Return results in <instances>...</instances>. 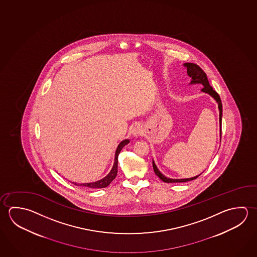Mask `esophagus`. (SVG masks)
I'll use <instances>...</instances> for the list:
<instances>
[{
  "mask_svg": "<svg viewBox=\"0 0 257 257\" xmlns=\"http://www.w3.org/2000/svg\"><path fill=\"white\" fill-rule=\"evenodd\" d=\"M133 135H134V136H135V137H138L140 135H143V128H142V126H141L140 124L135 125V126L134 127V129H133Z\"/></svg>",
  "mask_w": 257,
  "mask_h": 257,
  "instance_id": "esophagus-1",
  "label": "esophagus"
}]
</instances>
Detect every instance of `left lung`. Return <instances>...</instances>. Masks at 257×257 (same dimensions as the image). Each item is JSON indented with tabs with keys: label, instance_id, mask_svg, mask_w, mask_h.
<instances>
[{
	"label": "left lung",
	"instance_id": "8db88e82",
	"mask_svg": "<svg viewBox=\"0 0 257 257\" xmlns=\"http://www.w3.org/2000/svg\"><path fill=\"white\" fill-rule=\"evenodd\" d=\"M185 67H187V72L189 77H191V82L190 84H202L203 88L201 90L205 93H207L209 95L213 96L216 102L218 103V109H219V122H220V131H221V123H222V103H221L220 96L216 93V91L213 89L208 80H207V75L206 73L203 71L202 68H200L199 66H198L197 64L194 63H185ZM153 170L155 174L163 181V182H166V183H172V182H186V181H189V180H193L195 179H197L198 176L193 177V178H190V179H182V180H173V179H169L166 178L165 176L162 175V173L160 172V171L158 170L157 167L155 165V163L153 161Z\"/></svg>",
	"mask_w": 257,
	"mask_h": 257
}]
</instances>
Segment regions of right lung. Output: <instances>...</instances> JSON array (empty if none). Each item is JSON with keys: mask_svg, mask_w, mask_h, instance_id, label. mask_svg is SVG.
Wrapping results in <instances>:
<instances>
[{"mask_svg": "<svg viewBox=\"0 0 257 257\" xmlns=\"http://www.w3.org/2000/svg\"><path fill=\"white\" fill-rule=\"evenodd\" d=\"M129 142H130L129 140H124V141L121 142V144L118 145L116 152H115L114 163H113V168H112L111 171L109 172L108 175L105 176L104 179H102V180L95 181V182H92V183H85V184H77V183H75V185H77V186H84V187H87V188H90V189H102V188L107 187L115 179V177L117 175L118 155H119L120 152L122 151V147L124 145L129 144Z\"/></svg>", "mask_w": 257, "mask_h": 257, "instance_id": "1", "label": "right lung"}]
</instances>
